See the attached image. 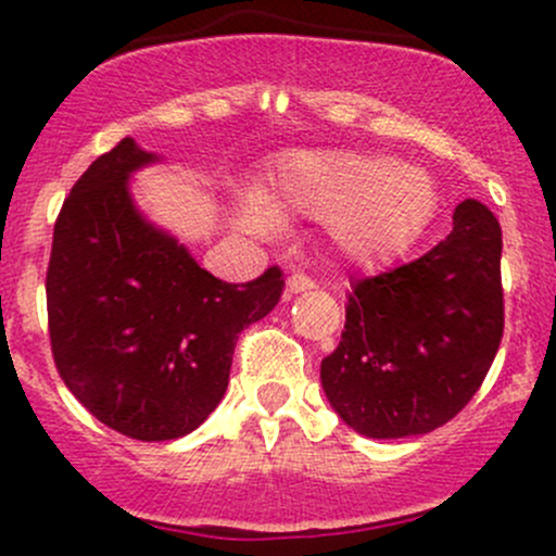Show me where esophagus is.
Segmentation results:
<instances>
[{
	"instance_id": "esophagus-1",
	"label": "esophagus",
	"mask_w": 556,
	"mask_h": 556,
	"mask_svg": "<svg viewBox=\"0 0 556 556\" xmlns=\"http://www.w3.org/2000/svg\"><path fill=\"white\" fill-rule=\"evenodd\" d=\"M316 282L308 277V274H292L290 279H287V295H298V292H305V290H314Z\"/></svg>"
}]
</instances>
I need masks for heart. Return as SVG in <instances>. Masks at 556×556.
Instances as JSON below:
<instances>
[{"label":"heart","mask_w":556,"mask_h":556,"mask_svg":"<svg viewBox=\"0 0 556 556\" xmlns=\"http://www.w3.org/2000/svg\"><path fill=\"white\" fill-rule=\"evenodd\" d=\"M437 185L424 169L402 167L389 156L331 154L287 156L266 188L240 208L242 227L269 235L277 214L308 216L331 225L337 245L358 264L394 261L431 225Z\"/></svg>","instance_id":"obj_1"}]
</instances>
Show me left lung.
Returning a JSON list of instances; mask_svg holds the SVG:
<instances>
[{
  "label": "left lung",
  "instance_id": "left-lung-1",
  "mask_svg": "<svg viewBox=\"0 0 556 556\" xmlns=\"http://www.w3.org/2000/svg\"><path fill=\"white\" fill-rule=\"evenodd\" d=\"M429 253L355 279L321 384L340 418L368 439L429 433L473 400L504 331L502 229L463 201Z\"/></svg>",
  "mask_w": 556,
  "mask_h": 556
}]
</instances>
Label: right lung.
I'll return each instance as SVG.
<instances>
[{
    "label": "right lung",
    "instance_id": "obj_1",
    "mask_svg": "<svg viewBox=\"0 0 556 556\" xmlns=\"http://www.w3.org/2000/svg\"><path fill=\"white\" fill-rule=\"evenodd\" d=\"M154 159L123 138L83 172L54 222L47 269L56 371L93 418L140 442L185 437L208 418L240 331L285 290L279 266L222 282L136 212L127 177Z\"/></svg>",
    "mask_w": 556,
    "mask_h": 556
}]
</instances>
